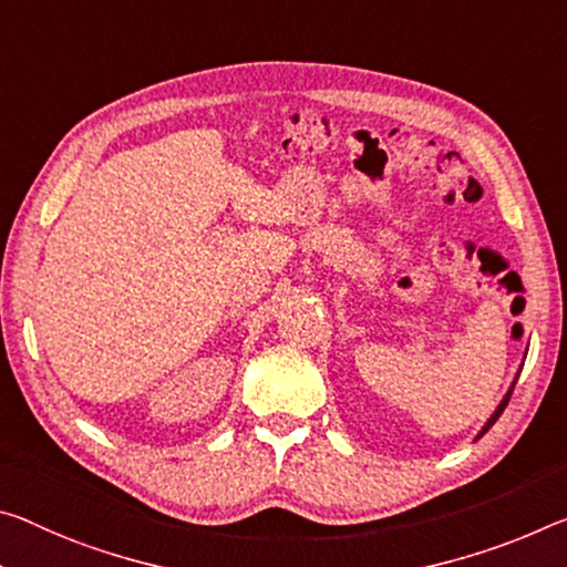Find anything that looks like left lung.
Segmentation results:
<instances>
[{
  "label": "left lung",
  "mask_w": 567,
  "mask_h": 567,
  "mask_svg": "<svg viewBox=\"0 0 567 567\" xmlns=\"http://www.w3.org/2000/svg\"><path fill=\"white\" fill-rule=\"evenodd\" d=\"M519 371H523V368H517V375H515V379H512V383H509V389H507V393H505V396H502V401H499V406H497V409H494V413H492V416L487 419V424H484V426L480 429V434H477V439H482L484 434H487V431L492 429V424H494V421H497V419L502 416V411H505V406H507V403H509V396H512V391H515V383H517V379H519Z\"/></svg>",
  "instance_id": "obj_1"
}]
</instances>
